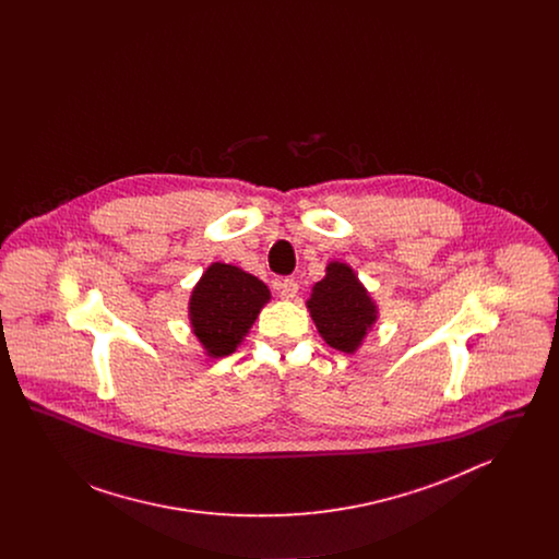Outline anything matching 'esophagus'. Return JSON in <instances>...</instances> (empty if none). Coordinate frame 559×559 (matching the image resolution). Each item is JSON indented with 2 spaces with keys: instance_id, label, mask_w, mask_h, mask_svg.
Instances as JSON below:
<instances>
[{
  "instance_id": "1",
  "label": "esophagus",
  "mask_w": 559,
  "mask_h": 559,
  "mask_svg": "<svg viewBox=\"0 0 559 559\" xmlns=\"http://www.w3.org/2000/svg\"><path fill=\"white\" fill-rule=\"evenodd\" d=\"M276 289L283 299H295L299 292V285L293 278H283V281H276Z\"/></svg>"
}]
</instances>
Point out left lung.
Listing matches in <instances>:
<instances>
[{
  "label": "left lung",
  "mask_w": 559,
  "mask_h": 559,
  "mask_svg": "<svg viewBox=\"0 0 559 559\" xmlns=\"http://www.w3.org/2000/svg\"><path fill=\"white\" fill-rule=\"evenodd\" d=\"M308 310L320 337L335 349L354 354L379 319L371 293L344 262H329L326 274L312 287Z\"/></svg>",
  "instance_id": "left-lung-1"
}]
</instances>
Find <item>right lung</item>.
Listing matches in <instances>:
<instances>
[{"label":"right lung","mask_w":559,"mask_h":559,"mask_svg":"<svg viewBox=\"0 0 559 559\" xmlns=\"http://www.w3.org/2000/svg\"><path fill=\"white\" fill-rule=\"evenodd\" d=\"M267 301L270 289L258 276L213 262L190 293V329L210 358H224L237 352Z\"/></svg>","instance_id":"right-lung-1"}]
</instances>
